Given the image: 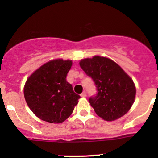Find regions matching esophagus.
Wrapping results in <instances>:
<instances>
[{
    "label": "esophagus",
    "mask_w": 158,
    "mask_h": 158,
    "mask_svg": "<svg viewBox=\"0 0 158 158\" xmlns=\"http://www.w3.org/2000/svg\"><path fill=\"white\" fill-rule=\"evenodd\" d=\"M81 97H83V98H85V97H86V92H83L82 93L80 94Z\"/></svg>",
    "instance_id": "1"
}]
</instances>
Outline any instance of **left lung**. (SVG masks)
Here are the masks:
<instances>
[{"label": "left lung", "instance_id": "1", "mask_svg": "<svg viewBox=\"0 0 158 158\" xmlns=\"http://www.w3.org/2000/svg\"><path fill=\"white\" fill-rule=\"evenodd\" d=\"M79 65L96 86V95L89 99L95 113L109 122L125 115L133 105L136 94L130 76L113 60L99 56L83 59Z\"/></svg>", "mask_w": 158, "mask_h": 158}]
</instances>
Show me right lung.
Wrapping results in <instances>:
<instances>
[{
  "label": "right lung",
  "mask_w": 158,
  "mask_h": 158,
  "mask_svg": "<svg viewBox=\"0 0 158 158\" xmlns=\"http://www.w3.org/2000/svg\"><path fill=\"white\" fill-rule=\"evenodd\" d=\"M72 60H51L37 69L27 80L23 89L27 104L40 119L62 123L71 115L80 98L66 81Z\"/></svg>",
  "instance_id": "right-lung-1"
}]
</instances>
